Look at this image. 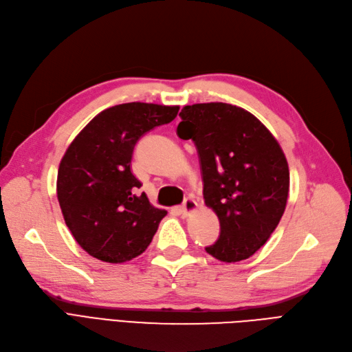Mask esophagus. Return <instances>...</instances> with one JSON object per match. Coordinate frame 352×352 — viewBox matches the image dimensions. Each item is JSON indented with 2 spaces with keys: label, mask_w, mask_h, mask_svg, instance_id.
Listing matches in <instances>:
<instances>
[{
  "label": "esophagus",
  "mask_w": 352,
  "mask_h": 352,
  "mask_svg": "<svg viewBox=\"0 0 352 352\" xmlns=\"http://www.w3.org/2000/svg\"><path fill=\"white\" fill-rule=\"evenodd\" d=\"M197 209V203L196 200H192L190 197H187L183 203V206H181V213H183L184 216H188L190 213H192L194 210Z\"/></svg>",
  "instance_id": "34e87169"
}]
</instances>
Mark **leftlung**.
Segmentation results:
<instances>
[{"mask_svg":"<svg viewBox=\"0 0 352 352\" xmlns=\"http://www.w3.org/2000/svg\"><path fill=\"white\" fill-rule=\"evenodd\" d=\"M177 135L197 148L207 207L220 236L206 252L223 263L254 255L285 210L290 173L277 139L254 114L226 102L186 106Z\"/></svg>","mask_w":352,"mask_h":352,"instance_id":"left-lung-1","label":"left lung"}]
</instances>
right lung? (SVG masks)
<instances>
[{
	"label": "right lung",
	"mask_w": 352,
	"mask_h": 352,
	"mask_svg": "<svg viewBox=\"0 0 352 352\" xmlns=\"http://www.w3.org/2000/svg\"><path fill=\"white\" fill-rule=\"evenodd\" d=\"M179 107L126 102L97 114L65 152L56 192L65 223L81 248L120 264L149 246L166 210L153 207L130 164L136 142L173 122Z\"/></svg>",
	"instance_id": "1"
}]
</instances>
